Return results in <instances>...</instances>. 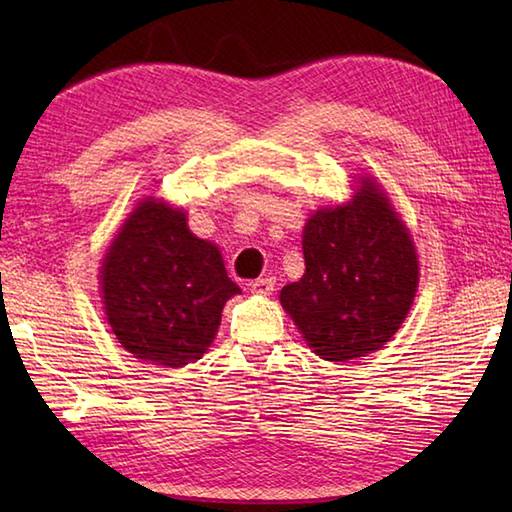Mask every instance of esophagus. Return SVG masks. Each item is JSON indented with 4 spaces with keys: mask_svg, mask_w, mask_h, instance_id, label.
Returning a JSON list of instances; mask_svg holds the SVG:
<instances>
[{
    "mask_svg": "<svg viewBox=\"0 0 512 512\" xmlns=\"http://www.w3.org/2000/svg\"><path fill=\"white\" fill-rule=\"evenodd\" d=\"M250 292L255 295H270L275 290V277H259L255 281H250Z\"/></svg>",
    "mask_w": 512,
    "mask_h": 512,
    "instance_id": "1",
    "label": "esophagus"
}]
</instances>
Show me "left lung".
<instances>
[{"mask_svg": "<svg viewBox=\"0 0 512 512\" xmlns=\"http://www.w3.org/2000/svg\"><path fill=\"white\" fill-rule=\"evenodd\" d=\"M303 259L306 275L279 299L317 356L345 363L396 334L416 297V248L374 182L363 180L347 206L310 217Z\"/></svg>", "mask_w": 512, "mask_h": 512, "instance_id": "1", "label": "left lung"}]
</instances>
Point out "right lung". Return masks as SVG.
Returning <instances> with one entry per match:
<instances>
[{"label":"right lung","instance_id":"right-lung-1","mask_svg":"<svg viewBox=\"0 0 512 512\" xmlns=\"http://www.w3.org/2000/svg\"><path fill=\"white\" fill-rule=\"evenodd\" d=\"M101 273L116 339L136 358L165 367L198 361L213 341L224 303L239 295L220 250L189 231L182 211L154 200L129 215Z\"/></svg>","mask_w":512,"mask_h":512}]
</instances>
